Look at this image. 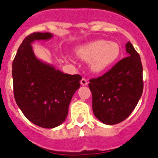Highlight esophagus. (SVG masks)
I'll return each mask as SVG.
<instances>
[{
  "mask_svg": "<svg viewBox=\"0 0 158 158\" xmlns=\"http://www.w3.org/2000/svg\"><path fill=\"white\" fill-rule=\"evenodd\" d=\"M81 84H82V85H88V80H87V79H85V78H82V79H81Z\"/></svg>",
  "mask_w": 158,
  "mask_h": 158,
  "instance_id": "esophagus-1",
  "label": "esophagus"
}]
</instances>
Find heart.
<instances>
[{"instance_id": "b5f03b06", "label": "heart", "mask_w": 158, "mask_h": 158, "mask_svg": "<svg viewBox=\"0 0 158 158\" xmlns=\"http://www.w3.org/2000/svg\"><path fill=\"white\" fill-rule=\"evenodd\" d=\"M120 47L113 41L95 40L78 49L79 57L90 61L94 72H102L114 64L120 56Z\"/></svg>"}]
</instances>
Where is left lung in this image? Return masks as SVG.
<instances>
[{
    "label": "left lung",
    "mask_w": 158,
    "mask_h": 158,
    "mask_svg": "<svg viewBox=\"0 0 158 158\" xmlns=\"http://www.w3.org/2000/svg\"><path fill=\"white\" fill-rule=\"evenodd\" d=\"M125 47L128 56L103 76L89 80L93 113L106 125H115L126 119L142 95L144 83L141 58L130 42Z\"/></svg>",
    "instance_id": "left-lung-1"
}]
</instances>
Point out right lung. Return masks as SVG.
Masks as SVG:
<instances>
[{"label":"right lung","mask_w":158,"mask_h":158,"mask_svg":"<svg viewBox=\"0 0 158 158\" xmlns=\"http://www.w3.org/2000/svg\"><path fill=\"white\" fill-rule=\"evenodd\" d=\"M52 37L50 33L28 35L12 64L16 102L28 120L44 128H55L66 120L70 101L82 79L80 75L62 73L35 56L32 43Z\"/></svg>","instance_id":"obj_1"}]
</instances>
